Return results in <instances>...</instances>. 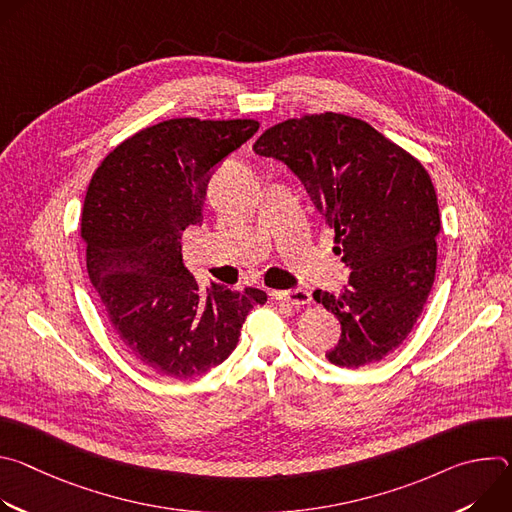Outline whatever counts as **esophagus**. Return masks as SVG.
Returning a JSON list of instances; mask_svg holds the SVG:
<instances>
[{
	"label": "esophagus",
	"instance_id": "1",
	"mask_svg": "<svg viewBox=\"0 0 512 512\" xmlns=\"http://www.w3.org/2000/svg\"><path fill=\"white\" fill-rule=\"evenodd\" d=\"M273 300L277 302H283V304H289V306H306L312 302V294L308 289H285V291H271Z\"/></svg>",
	"mask_w": 512,
	"mask_h": 512
}]
</instances>
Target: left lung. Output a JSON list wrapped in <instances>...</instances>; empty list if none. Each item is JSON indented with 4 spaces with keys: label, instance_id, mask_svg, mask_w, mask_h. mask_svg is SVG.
<instances>
[{
    "label": "left lung",
    "instance_id": "left-lung-1",
    "mask_svg": "<svg viewBox=\"0 0 512 512\" xmlns=\"http://www.w3.org/2000/svg\"><path fill=\"white\" fill-rule=\"evenodd\" d=\"M253 150L300 178L352 269L340 296L314 294L342 328L326 358L346 369L383 360L415 326L435 277L442 221L427 170L367 121L330 111L269 127Z\"/></svg>",
    "mask_w": 512,
    "mask_h": 512
}]
</instances>
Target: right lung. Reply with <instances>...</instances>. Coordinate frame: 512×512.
<instances>
[{"mask_svg":"<svg viewBox=\"0 0 512 512\" xmlns=\"http://www.w3.org/2000/svg\"><path fill=\"white\" fill-rule=\"evenodd\" d=\"M259 121L168 119L125 139L87 188L81 237L87 269L119 340L150 371L192 379L229 358L257 287L202 291L182 263V233L202 221L212 170Z\"/></svg>","mask_w":512,"mask_h":512,"instance_id":"obj_1","label":"right lung"}]
</instances>
